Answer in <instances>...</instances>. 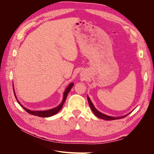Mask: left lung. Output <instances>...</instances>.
Returning <instances> with one entry per match:
<instances>
[{"label": "left lung", "instance_id": "1", "mask_svg": "<svg viewBox=\"0 0 154 154\" xmlns=\"http://www.w3.org/2000/svg\"><path fill=\"white\" fill-rule=\"evenodd\" d=\"M87 100H88V104H89V106L91 107V109L92 110V111L93 112V113H94L97 118H99L100 119H105V120H108V121H110V120H114V119H122V118H123L125 117H126L128 114H126L125 116H121V117H113V116H107L106 114H104L103 113H101V112H100L99 110H97L95 106H94V105H93V103L91 102L89 97H88L87 96ZM131 113V112H130ZM130 114V113H129Z\"/></svg>", "mask_w": 154, "mask_h": 154}]
</instances>
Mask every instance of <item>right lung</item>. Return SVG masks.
<instances>
[{"label": "right lung", "instance_id": "1", "mask_svg": "<svg viewBox=\"0 0 154 154\" xmlns=\"http://www.w3.org/2000/svg\"><path fill=\"white\" fill-rule=\"evenodd\" d=\"M73 85H74V83H70V84L68 85V87H67L66 91H65V92L63 93V100H62V101L61 103H60L58 106H57V107H55V108H53V109H50V110H35H35H31L29 109H26V107H24V106H23L20 103L19 101H18V100L17 98V96L15 95V91L13 90V91H14V94H15V96L16 97L17 101H18V103L20 104V105L27 112V113H29V114H32V115L39 116V117H42V118H48V117H51V116H53V115H54L56 114H57L58 112L60 110H61V109L62 108V106H63V105L64 103V102H65V101H66V97L67 96L68 93L70 92V91H71V88L72 87Z\"/></svg>", "mask_w": 154, "mask_h": 154}]
</instances>
